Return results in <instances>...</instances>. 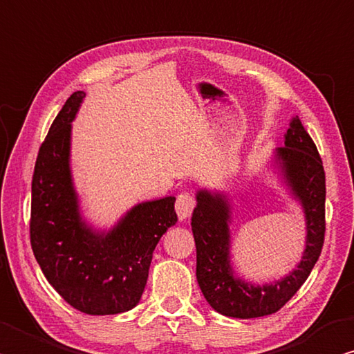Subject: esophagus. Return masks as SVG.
<instances>
[{
	"mask_svg": "<svg viewBox=\"0 0 354 354\" xmlns=\"http://www.w3.org/2000/svg\"><path fill=\"white\" fill-rule=\"evenodd\" d=\"M195 205H196V199L194 195L189 194V192H183L181 195H178L176 203H175V209H176L179 220L181 221L187 220V218L192 215V212H194Z\"/></svg>",
	"mask_w": 354,
	"mask_h": 354,
	"instance_id": "esophagus-1",
	"label": "esophagus"
}]
</instances>
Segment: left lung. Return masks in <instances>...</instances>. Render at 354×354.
I'll list each match as a JSON object with an SVG mask.
<instances>
[{
  "label": "left lung",
  "mask_w": 354,
  "mask_h": 354,
  "mask_svg": "<svg viewBox=\"0 0 354 354\" xmlns=\"http://www.w3.org/2000/svg\"><path fill=\"white\" fill-rule=\"evenodd\" d=\"M275 164L305 212L304 257L292 272L274 283L252 285L234 275L230 265V204L223 194L198 190L192 215L196 244V279L205 300L227 317L254 319L277 313L305 283L325 240V171L317 147L295 115L275 150Z\"/></svg>",
  "instance_id": "obj_1"
}]
</instances>
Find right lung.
Listing matches in <instances>:
<instances>
[{
  "label": "right lung",
  "instance_id": "right-lung-1",
  "mask_svg": "<svg viewBox=\"0 0 354 354\" xmlns=\"http://www.w3.org/2000/svg\"><path fill=\"white\" fill-rule=\"evenodd\" d=\"M85 93L75 91L57 114L32 176L30 246L44 277L68 304L91 316L136 306L158 241L178 221L175 196L134 205L108 232L80 215L69 167L71 122Z\"/></svg>",
  "mask_w": 354,
  "mask_h": 354
}]
</instances>
